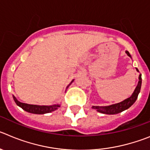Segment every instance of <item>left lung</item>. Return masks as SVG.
I'll return each mask as SVG.
<instances>
[{
    "instance_id": "obj_1",
    "label": "left lung",
    "mask_w": 150,
    "mask_h": 150,
    "mask_svg": "<svg viewBox=\"0 0 150 150\" xmlns=\"http://www.w3.org/2000/svg\"><path fill=\"white\" fill-rule=\"evenodd\" d=\"M126 53L127 56H129L130 58L132 59L131 55L129 54L127 50L126 51ZM136 71L139 72L138 68H136ZM138 85L136 86L135 89H134V92L132 93L131 96L129 98L126 99V100H123L121 102L118 103L112 104L110 105H105V106H98V105H92V108L97 110V112H100L102 114H106V115H116V114L120 113V112H123L125 110L128 109L129 107H131L134 102L136 101L138 96L140 93L141 88V83H142V79H141V74H139L138 76Z\"/></svg>"
}]
</instances>
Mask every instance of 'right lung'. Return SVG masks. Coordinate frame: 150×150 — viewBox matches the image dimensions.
I'll return each mask as SVG.
<instances>
[{
    "label": "right lung",
    "mask_w": 150,
    "mask_h": 150,
    "mask_svg": "<svg viewBox=\"0 0 150 150\" xmlns=\"http://www.w3.org/2000/svg\"><path fill=\"white\" fill-rule=\"evenodd\" d=\"M74 79H73V80L71 81V83L67 86L66 88H68L69 87V86L74 82ZM13 99H14L16 103L17 104L19 107L23 108L24 111L32 114H36V115H44V114L50 113V112H53V111L57 110L60 106H61V104H54V105H39L24 103H21L20 102V101H18L14 95H13Z\"/></svg>",
    "instance_id": "right-lung-1"
}]
</instances>
